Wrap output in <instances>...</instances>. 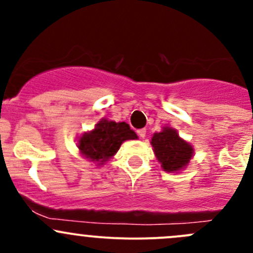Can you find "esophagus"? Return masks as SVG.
<instances>
[{
	"label": "esophagus",
	"mask_w": 253,
	"mask_h": 253,
	"mask_svg": "<svg viewBox=\"0 0 253 253\" xmlns=\"http://www.w3.org/2000/svg\"><path fill=\"white\" fill-rule=\"evenodd\" d=\"M145 133H147L145 128H141V129H138V131H137V134H138V136H139V138H144Z\"/></svg>",
	"instance_id": "1"
}]
</instances>
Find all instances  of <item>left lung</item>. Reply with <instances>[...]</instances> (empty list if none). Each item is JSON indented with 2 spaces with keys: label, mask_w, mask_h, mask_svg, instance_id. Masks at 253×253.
<instances>
[{
  "label": "left lung",
  "mask_w": 253,
  "mask_h": 253,
  "mask_svg": "<svg viewBox=\"0 0 253 253\" xmlns=\"http://www.w3.org/2000/svg\"><path fill=\"white\" fill-rule=\"evenodd\" d=\"M152 145L165 171L172 172L182 169L192 158V147L181 139L175 129L169 127H165L164 131L159 133H154Z\"/></svg>",
  "instance_id": "8db88e82"
}]
</instances>
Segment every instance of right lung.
<instances>
[{
  "label": "right lung",
  "instance_id": "obj_1",
  "mask_svg": "<svg viewBox=\"0 0 253 253\" xmlns=\"http://www.w3.org/2000/svg\"><path fill=\"white\" fill-rule=\"evenodd\" d=\"M136 138L137 134L126 122L116 124L114 121L101 120L93 131L81 137L78 148L82 154L91 159V162L103 164L119 150L122 142Z\"/></svg>",
  "mask_w": 253,
  "mask_h": 253
}]
</instances>
